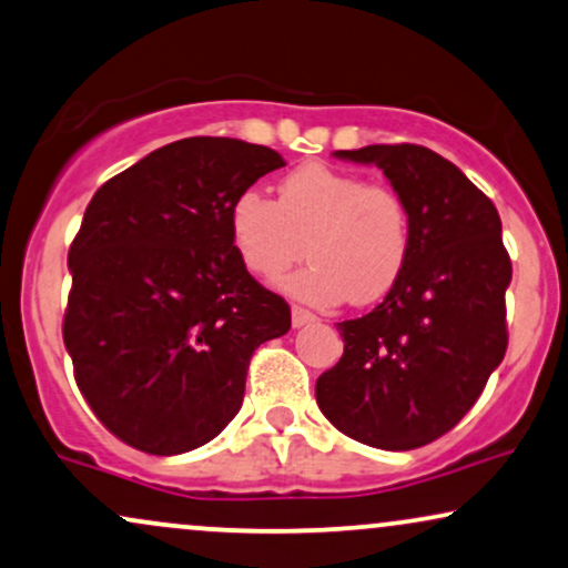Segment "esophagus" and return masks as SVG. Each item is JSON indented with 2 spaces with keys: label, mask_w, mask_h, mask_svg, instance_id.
I'll list each match as a JSON object with an SVG mask.
<instances>
[{
  "label": "esophagus",
  "mask_w": 568,
  "mask_h": 568,
  "mask_svg": "<svg viewBox=\"0 0 568 568\" xmlns=\"http://www.w3.org/2000/svg\"><path fill=\"white\" fill-rule=\"evenodd\" d=\"M313 321H316V316H313L311 311H305V307H300V305L292 307V324H295V326L313 324Z\"/></svg>",
  "instance_id": "esophagus-1"
}]
</instances>
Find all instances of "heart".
<instances>
[{"mask_svg": "<svg viewBox=\"0 0 568 568\" xmlns=\"http://www.w3.org/2000/svg\"><path fill=\"white\" fill-rule=\"evenodd\" d=\"M229 234L244 268L261 278L278 276L307 252L313 261L282 286L311 305L387 297L413 247L410 207L395 186L321 163L286 173L276 202L261 189H242L229 205Z\"/></svg>", "mask_w": 568, "mask_h": 568, "instance_id": "heart-1", "label": "heart"}]
</instances>
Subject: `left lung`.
Masks as SVG:
<instances>
[{
	"instance_id": "8db88e82",
	"label": "left lung",
	"mask_w": 568,
	"mask_h": 568,
	"mask_svg": "<svg viewBox=\"0 0 568 568\" xmlns=\"http://www.w3.org/2000/svg\"><path fill=\"white\" fill-rule=\"evenodd\" d=\"M337 158L382 168L410 207L403 278L366 316L337 324L345 353L316 382L342 434L413 450L453 429L508 347L510 257L493 200L437 152L371 144Z\"/></svg>"
}]
</instances>
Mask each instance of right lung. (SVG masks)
Returning <instances> with one entry per match:
<instances>
[{"mask_svg":"<svg viewBox=\"0 0 568 568\" xmlns=\"http://www.w3.org/2000/svg\"><path fill=\"white\" fill-rule=\"evenodd\" d=\"M278 152L192 136L97 189L68 252L62 339L94 416L125 445L179 455L242 408L250 358L290 332L284 297L250 276L229 234L242 189Z\"/></svg>","mask_w":568,"mask_h":568,"instance_id":"1","label":"right lung"}]
</instances>
